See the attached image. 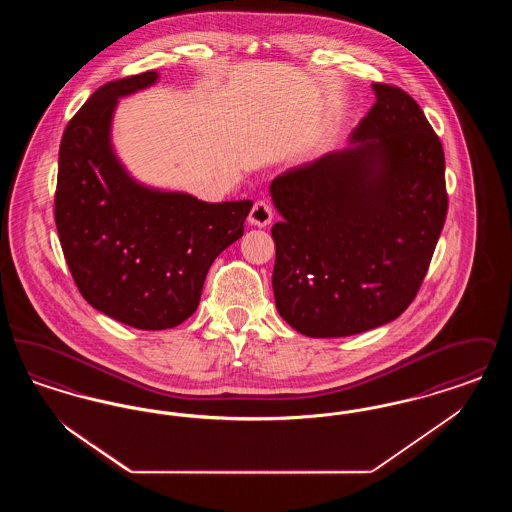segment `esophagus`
<instances>
[{"label": "esophagus", "mask_w": 512, "mask_h": 512, "mask_svg": "<svg viewBox=\"0 0 512 512\" xmlns=\"http://www.w3.org/2000/svg\"><path fill=\"white\" fill-rule=\"evenodd\" d=\"M270 220H272V207L268 205V201H265V199L255 201V205L249 213V222L263 228V226L270 224Z\"/></svg>", "instance_id": "34e87169"}]
</instances>
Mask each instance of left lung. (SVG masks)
I'll list each match as a JSON object with an SVG mask.
<instances>
[{"label":"left lung","instance_id":"8db88e82","mask_svg":"<svg viewBox=\"0 0 512 512\" xmlns=\"http://www.w3.org/2000/svg\"><path fill=\"white\" fill-rule=\"evenodd\" d=\"M349 144L270 184L276 309L309 338L388 324L413 303L447 215L445 157L422 109L374 82Z\"/></svg>","mask_w":512,"mask_h":512}]
</instances>
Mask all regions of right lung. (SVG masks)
<instances>
[{
    "mask_svg": "<svg viewBox=\"0 0 512 512\" xmlns=\"http://www.w3.org/2000/svg\"><path fill=\"white\" fill-rule=\"evenodd\" d=\"M159 73L96 90L67 124L59 147L55 224L74 284L107 317L167 330L192 317L207 270L244 236L251 199L205 203L136 182L111 144L117 101Z\"/></svg>",
    "mask_w": 512,
    "mask_h": 512,
    "instance_id": "1",
    "label": "right lung"
}]
</instances>
